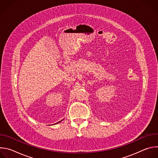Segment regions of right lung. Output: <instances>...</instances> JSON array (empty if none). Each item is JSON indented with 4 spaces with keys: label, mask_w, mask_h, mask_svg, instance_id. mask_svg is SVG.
Returning <instances> with one entry per match:
<instances>
[{
    "label": "right lung",
    "mask_w": 158,
    "mask_h": 158,
    "mask_svg": "<svg viewBox=\"0 0 158 158\" xmlns=\"http://www.w3.org/2000/svg\"><path fill=\"white\" fill-rule=\"evenodd\" d=\"M60 122H61V121H59V122H58V123H56V124H57V123H60Z\"/></svg>",
    "instance_id": "add662e5"
}]
</instances>
